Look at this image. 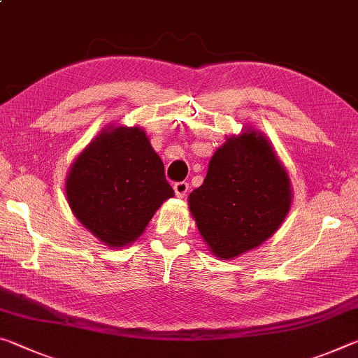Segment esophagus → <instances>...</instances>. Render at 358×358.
<instances>
[{
  "instance_id": "esophagus-1",
  "label": "esophagus",
  "mask_w": 358,
  "mask_h": 358,
  "mask_svg": "<svg viewBox=\"0 0 358 358\" xmlns=\"http://www.w3.org/2000/svg\"><path fill=\"white\" fill-rule=\"evenodd\" d=\"M188 189H189V185L186 183V181H177V183L173 185V191L178 197H185Z\"/></svg>"
}]
</instances>
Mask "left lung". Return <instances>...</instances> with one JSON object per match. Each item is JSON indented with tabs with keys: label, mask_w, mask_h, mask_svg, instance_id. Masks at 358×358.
Instances as JSON below:
<instances>
[{
	"label": "left lung",
	"mask_w": 358,
	"mask_h": 358,
	"mask_svg": "<svg viewBox=\"0 0 358 358\" xmlns=\"http://www.w3.org/2000/svg\"><path fill=\"white\" fill-rule=\"evenodd\" d=\"M188 203L210 252L231 259L279 229L290 210L292 185L271 141L248 129L215 151Z\"/></svg>",
	"instance_id": "1"
}]
</instances>
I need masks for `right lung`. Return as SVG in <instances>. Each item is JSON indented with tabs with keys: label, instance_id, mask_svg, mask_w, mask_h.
<instances>
[{
	"label": "right lung",
	"instance_id": "1",
	"mask_svg": "<svg viewBox=\"0 0 358 358\" xmlns=\"http://www.w3.org/2000/svg\"><path fill=\"white\" fill-rule=\"evenodd\" d=\"M66 199L87 231L108 247L143 234L152 215L173 196L164 164L141 127H105L68 172Z\"/></svg>",
	"mask_w": 358,
	"mask_h": 358
}]
</instances>
